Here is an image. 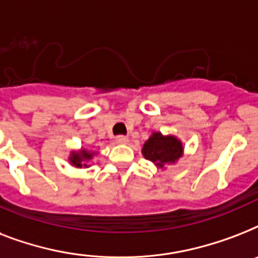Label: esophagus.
<instances>
[{
	"label": "esophagus",
	"instance_id": "1",
	"mask_svg": "<svg viewBox=\"0 0 258 258\" xmlns=\"http://www.w3.org/2000/svg\"><path fill=\"white\" fill-rule=\"evenodd\" d=\"M115 142H116L117 145H125V143H128V138L120 135V137H116Z\"/></svg>",
	"mask_w": 258,
	"mask_h": 258
}]
</instances>
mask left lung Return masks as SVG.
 Returning <instances> with one entry per match:
<instances>
[{
  "instance_id": "8db88e82",
  "label": "left lung",
  "mask_w": 258,
  "mask_h": 258,
  "mask_svg": "<svg viewBox=\"0 0 258 258\" xmlns=\"http://www.w3.org/2000/svg\"><path fill=\"white\" fill-rule=\"evenodd\" d=\"M183 153L184 147L180 139L175 135H163L161 131H154L142 147L143 157L153 162L158 169L178 163Z\"/></svg>"
}]
</instances>
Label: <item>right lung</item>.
Here are the masks:
<instances>
[{
    "instance_id": "1",
    "label": "right lung",
    "mask_w": 258,
    "mask_h": 258,
    "mask_svg": "<svg viewBox=\"0 0 258 258\" xmlns=\"http://www.w3.org/2000/svg\"><path fill=\"white\" fill-rule=\"evenodd\" d=\"M96 155L97 151L88 150L86 147H80L79 150L71 151L68 162L71 163V166H74L75 169H87V167H89V162L92 161Z\"/></svg>"
}]
</instances>
